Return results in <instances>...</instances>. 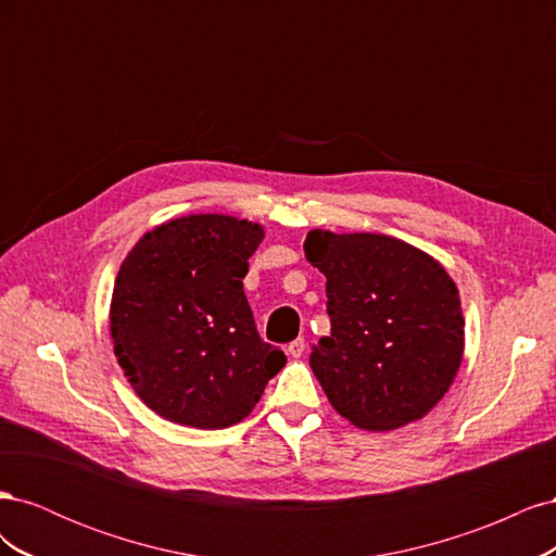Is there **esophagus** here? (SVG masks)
Listing matches in <instances>:
<instances>
[{
  "mask_svg": "<svg viewBox=\"0 0 556 556\" xmlns=\"http://www.w3.org/2000/svg\"><path fill=\"white\" fill-rule=\"evenodd\" d=\"M304 350H306V341L304 339H294L290 345H288V352L292 357H301L304 355Z\"/></svg>",
  "mask_w": 556,
  "mask_h": 556,
  "instance_id": "34e87169",
  "label": "esophagus"
}]
</instances>
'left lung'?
Returning a JSON list of instances; mask_svg holds the SVG:
<instances>
[{"mask_svg": "<svg viewBox=\"0 0 556 556\" xmlns=\"http://www.w3.org/2000/svg\"><path fill=\"white\" fill-rule=\"evenodd\" d=\"M331 333L311 368L331 406L368 431L399 429L443 399L464 355L459 292L445 268L382 233L311 231Z\"/></svg>", "mask_w": 556, "mask_h": 556, "instance_id": "1", "label": "left lung"}]
</instances>
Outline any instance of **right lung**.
I'll use <instances>...</instances> for the list:
<instances>
[{
	"label": "right lung",
	"mask_w": 556,
	"mask_h": 556,
	"mask_svg": "<svg viewBox=\"0 0 556 556\" xmlns=\"http://www.w3.org/2000/svg\"><path fill=\"white\" fill-rule=\"evenodd\" d=\"M260 225L188 215L148 231L125 257L111 301L117 364L148 408L176 425L225 429L250 415L285 366L243 292Z\"/></svg>",
	"instance_id": "1"
}]
</instances>
